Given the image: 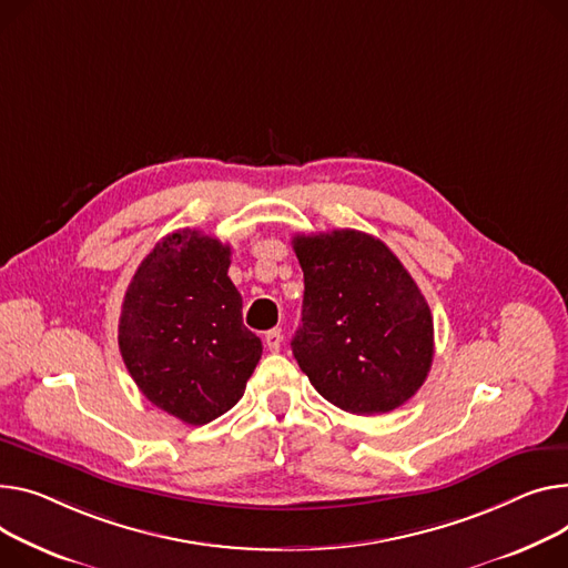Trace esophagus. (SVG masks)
<instances>
[{
	"label": "esophagus",
	"instance_id": "34e87169",
	"mask_svg": "<svg viewBox=\"0 0 568 568\" xmlns=\"http://www.w3.org/2000/svg\"><path fill=\"white\" fill-rule=\"evenodd\" d=\"M264 345H267L270 352H278L283 345V331L281 328H272L264 333Z\"/></svg>",
	"mask_w": 568,
	"mask_h": 568
}]
</instances>
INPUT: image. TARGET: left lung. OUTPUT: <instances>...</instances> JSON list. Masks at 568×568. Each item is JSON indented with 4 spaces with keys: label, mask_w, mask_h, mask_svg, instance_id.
<instances>
[{
    "label": "left lung",
    "mask_w": 568,
    "mask_h": 568,
    "mask_svg": "<svg viewBox=\"0 0 568 568\" xmlns=\"http://www.w3.org/2000/svg\"><path fill=\"white\" fill-rule=\"evenodd\" d=\"M304 311L292 354L315 390L354 415L408 402L434 361V320L397 255L361 231L296 235Z\"/></svg>",
    "instance_id": "1"
}]
</instances>
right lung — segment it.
Listing matches in <instances>:
<instances>
[{"label": "right lung", "instance_id": "add662e5", "mask_svg": "<svg viewBox=\"0 0 568 568\" xmlns=\"http://www.w3.org/2000/svg\"><path fill=\"white\" fill-rule=\"evenodd\" d=\"M229 267V244L175 231L143 257L123 298L125 367L150 402L184 425H207L231 410L262 356Z\"/></svg>", "mask_w": 568, "mask_h": 568}]
</instances>
